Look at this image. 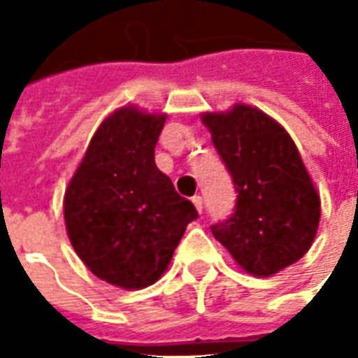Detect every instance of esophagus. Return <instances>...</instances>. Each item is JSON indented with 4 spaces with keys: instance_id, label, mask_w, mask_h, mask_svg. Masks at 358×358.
Segmentation results:
<instances>
[{
    "instance_id": "esophagus-1",
    "label": "esophagus",
    "mask_w": 358,
    "mask_h": 358,
    "mask_svg": "<svg viewBox=\"0 0 358 358\" xmlns=\"http://www.w3.org/2000/svg\"><path fill=\"white\" fill-rule=\"evenodd\" d=\"M192 201H194L195 209L199 210V213H203V197L201 195H194V199H192Z\"/></svg>"
}]
</instances>
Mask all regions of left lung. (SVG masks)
<instances>
[{"instance_id":"left-lung-1","label":"left lung","mask_w":358,"mask_h":358,"mask_svg":"<svg viewBox=\"0 0 358 358\" xmlns=\"http://www.w3.org/2000/svg\"><path fill=\"white\" fill-rule=\"evenodd\" d=\"M203 122L238 194L232 215L210 226L213 236L255 276L297 263L315 240L320 199L289 134L248 105Z\"/></svg>"}]
</instances>
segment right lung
Segmentation results:
<instances>
[{
  "label": "right lung",
  "instance_id": "obj_1",
  "mask_svg": "<svg viewBox=\"0 0 358 358\" xmlns=\"http://www.w3.org/2000/svg\"><path fill=\"white\" fill-rule=\"evenodd\" d=\"M164 118L134 107L105 118L65 194L74 251L95 276L124 289L157 282L199 217L157 169Z\"/></svg>",
  "mask_w": 358,
  "mask_h": 358
}]
</instances>
